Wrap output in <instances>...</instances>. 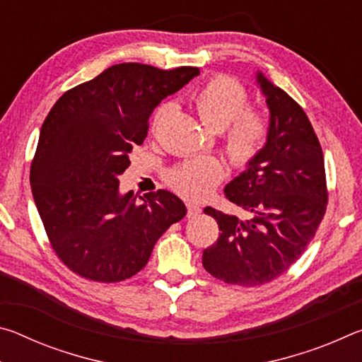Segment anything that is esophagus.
Masks as SVG:
<instances>
[{"mask_svg": "<svg viewBox=\"0 0 362 362\" xmlns=\"http://www.w3.org/2000/svg\"><path fill=\"white\" fill-rule=\"evenodd\" d=\"M187 209H188V212H187V217L188 218L196 217V216H198V214H201V207L198 204H194V203H188L187 204Z\"/></svg>", "mask_w": 362, "mask_h": 362, "instance_id": "esophagus-1", "label": "esophagus"}]
</instances>
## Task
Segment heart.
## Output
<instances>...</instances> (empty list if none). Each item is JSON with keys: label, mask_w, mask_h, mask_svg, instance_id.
<instances>
[{"label": "heart", "mask_w": 362, "mask_h": 362, "mask_svg": "<svg viewBox=\"0 0 362 362\" xmlns=\"http://www.w3.org/2000/svg\"><path fill=\"white\" fill-rule=\"evenodd\" d=\"M249 95L235 79L218 76L204 84L194 95V107L209 131L228 129L225 139L226 153L236 166H247L259 156L268 136V121L263 115L249 112ZM164 103L155 113V124L169 112ZM223 179V168L217 159L199 158L174 168L168 174V183L175 192L188 198H203Z\"/></svg>", "instance_id": "heart-1"}]
</instances>
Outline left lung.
I'll return each mask as SVG.
<instances>
[{
    "label": "left lung",
    "mask_w": 362,
    "mask_h": 362,
    "mask_svg": "<svg viewBox=\"0 0 362 362\" xmlns=\"http://www.w3.org/2000/svg\"><path fill=\"white\" fill-rule=\"evenodd\" d=\"M255 78L269 112L267 142L225 187L226 198L247 217L206 207L220 236L203 252L214 278L249 287L269 283L297 262L327 206L322 150L308 116L262 71Z\"/></svg>",
    "instance_id": "left-lung-1"
}]
</instances>
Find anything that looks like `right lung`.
Listing matches in <instances>:
<instances>
[{"label":"right lung","mask_w":362,"mask_h":362,"mask_svg":"<svg viewBox=\"0 0 362 362\" xmlns=\"http://www.w3.org/2000/svg\"><path fill=\"white\" fill-rule=\"evenodd\" d=\"M199 75L118 64L60 97L42 122L30 185L49 241L71 272L99 283L134 276L153 246L187 214L168 189L119 193L129 153L142 145L161 100Z\"/></svg>","instance_id":"1"}]
</instances>
